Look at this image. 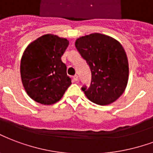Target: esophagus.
Returning a JSON list of instances; mask_svg holds the SVG:
<instances>
[{"instance_id": "1", "label": "esophagus", "mask_w": 153, "mask_h": 153, "mask_svg": "<svg viewBox=\"0 0 153 153\" xmlns=\"http://www.w3.org/2000/svg\"><path fill=\"white\" fill-rule=\"evenodd\" d=\"M73 79H74V81H75V82H76L77 80H78V75H77V74H75V75H74V76H73Z\"/></svg>"}]
</instances>
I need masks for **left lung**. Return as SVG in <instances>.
<instances>
[{
  "mask_svg": "<svg viewBox=\"0 0 153 153\" xmlns=\"http://www.w3.org/2000/svg\"><path fill=\"white\" fill-rule=\"evenodd\" d=\"M75 47L91 72V85L82 87L86 97L100 105L114 102L128 82V60L122 45L112 37L94 33L79 38Z\"/></svg>",
  "mask_w": 153,
  "mask_h": 153,
  "instance_id": "1",
  "label": "left lung"
}]
</instances>
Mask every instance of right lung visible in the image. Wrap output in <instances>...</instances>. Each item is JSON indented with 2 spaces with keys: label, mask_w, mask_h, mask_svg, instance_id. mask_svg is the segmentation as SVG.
I'll use <instances>...</instances> for the list:
<instances>
[{
  "label": "right lung",
  "mask_w": 153,
  "mask_h": 153,
  "mask_svg": "<svg viewBox=\"0 0 153 153\" xmlns=\"http://www.w3.org/2000/svg\"><path fill=\"white\" fill-rule=\"evenodd\" d=\"M69 41L54 35H45L28 45L20 64L22 82L29 97L43 105L62 99L71 84L62 56Z\"/></svg>",
  "instance_id": "1"
}]
</instances>
